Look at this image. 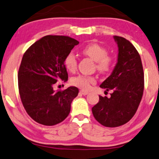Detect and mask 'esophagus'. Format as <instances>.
Listing matches in <instances>:
<instances>
[{
  "label": "esophagus",
  "mask_w": 159,
  "mask_h": 159,
  "mask_svg": "<svg viewBox=\"0 0 159 159\" xmlns=\"http://www.w3.org/2000/svg\"><path fill=\"white\" fill-rule=\"evenodd\" d=\"M80 93H81V94H82V95H86L89 94V92L81 89V90H80Z\"/></svg>",
  "instance_id": "34e87169"
}]
</instances>
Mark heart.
<instances>
[{"label": "heart", "instance_id": "b5f03b06", "mask_svg": "<svg viewBox=\"0 0 159 159\" xmlns=\"http://www.w3.org/2000/svg\"><path fill=\"white\" fill-rule=\"evenodd\" d=\"M82 52L85 55L96 62V68L99 72H106L110 69L112 59L107 55V51L102 46L95 43H89L84 47ZM77 64L78 61L75 55L73 52L69 53L64 60L66 68L70 72H74L77 68ZM94 82V78L84 75H79L71 79L72 84L84 89H89L91 84Z\"/></svg>", "mask_w": 159, "mask_h": 159}]
</instances>
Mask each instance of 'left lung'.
<instances>
[{
	"label": "left lung",
	"instance_id": "left-lung-1",
	"mask_svg": "<svg viewBox=\"0 0 159 159\" xmlns=\"http://www.w3.org/2000/svg\"><path fill=\"white\" fill-rule=\"evenodd\" d=\"M118 48L117 63L109 77L100 85L111 96L99 95L92 108L97 121L107 127L123 125L133 117L144 92V71L139 52L128 40L113 36ZM105 91V92H106Z\"/></svg>",
	"mask_w": 159,
	"mask_h": 159
}]
</instances>
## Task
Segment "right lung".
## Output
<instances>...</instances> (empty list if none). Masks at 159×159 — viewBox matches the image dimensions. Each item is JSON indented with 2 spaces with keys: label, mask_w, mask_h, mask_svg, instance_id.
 <instances>
[{
  "label": "right lung",
  "mask_w": 159,
  "mask_h": 159,
  "mask_svg": "<svg viewBox=\"0 0 159 159\" xmlns=\"http://www.w3.org/2000/svg\"><path fill=\"white\" fill-rule=\"evenodd\" d=\"M79 42L68 36L47 35L29 48L18 70V88L24 107L34 121L46 126L61 123L68 116L78 89L55 91L58 80L67 81L64 60Z\"/></svg>",
  "instance_id": "add662e5"
}]
</instances>
